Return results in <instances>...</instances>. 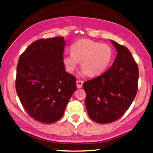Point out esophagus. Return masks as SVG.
Masks as SVG:
<instances>
[{
  "label": "esophagus",
  "mask_w": 153,
  "mask_h": 153,
  "mask_svg": "<svg viewBox=\"0 0 153 153\" xmlns=\"http://www.w3.org/2000/svg\"><path fill=\"white\" fill-rule=\"evenodd\" d=\"M82 84H83L82 80H76V86H77V88H82Z\"/></svg>",
  "instance_id": "34e87169"
}]
</instances>
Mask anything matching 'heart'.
Returning a JSON list of instances; mask_svg holds the SVG:
<instances>
[{"label": "heart", "mask_w": 153, "mask_h": 153, "mask_svg": "<svg viewBox=\"0 0 153 153\" xmlns=\"http://www.w3.org/2000/svg\"><path fill=\"white\" fill-rule=\"evenodd\" d=\"M71 53L63 61L70 72H73L80 62V68L90 76L102 73L111 64L113 51L110 46L88 39H82L71 46Z\"/></svg>", "instance_id": "b5f03b06"}]
</instances>
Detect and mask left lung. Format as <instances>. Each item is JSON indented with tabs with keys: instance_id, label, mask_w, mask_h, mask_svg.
I'll use <instances>...</instances> for the list:
<instances>
[{
	"instance_id": "8db88e82",
	"label": "left lung",
	"mask_w": 153,
	"mask_h": 153,
	"mask_svg": "<svg viewBox=\"0 0 153 153\" xmlns=\"http://www.w3.org/2000/svg\"><path fill=\"white\" fill-rule=\"evenodd\" d=\"M111 42L117 51L112 67L82 85L89 117L101 124L120 119L130 107L138 91L137 62L127 48L114 41Z\"/></svg>"
}]
</instances>
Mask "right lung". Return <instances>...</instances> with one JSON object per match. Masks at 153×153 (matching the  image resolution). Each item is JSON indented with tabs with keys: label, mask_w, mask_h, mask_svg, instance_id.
Returning a JSON list of instances; mask_svg holds the SVG:
<instances>
[{
	"label": "right lung",
	"mask_w": 153,
	"mask_h": 153,
	"mask_svg": "<svg viewBox=\"0 0 153 153\" xmlns=\"http://www.w3.org/2000/svg\"><path fill=\"white\" fill-rule=\"evenodd\" d=\"M62 36L33 42L20 56L16 91L30 116L45 124L59 120L76 89V77L65 70Z\"/></svg>",
	"instance_id": "obj_1"
}]
</instances>
